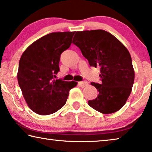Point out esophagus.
I'll return each instance as SVG.
<instances>
[{"instance_id":"esophagus-1","label":"esophagus","mask_w":152,"mask_h":152,"mask_svg":"<svg viewBox=\"0 0 152 152\" xmlns=\"http://www.w3.org/2000/svg\"><path fill=\"white\" fill-rule=\"evenodd\" d=\"M78 85L79 86H80V87L82 88H84L85 87V86H86L88 85V83L86 81H84V82H79L78 83Z\"/></svg>"}]
</instances>
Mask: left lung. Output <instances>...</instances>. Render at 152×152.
<instances>
[{
  "label": "left lung",
  "mask_w": 152,
  "mask_h": 152,
  "mask_svg": "<svg viewBox=\"0 0 152 152\" xmlns=\"http://www.w3.org/2000/svg\"><path fill=\"white\" fill-rule=\"evenodd\" d=\"M72 43L80 49L89 65L100 67L102 83H91L99 91L88 105L102 114L114 113L124 106L134 80L130 53L112 34L103 30L76 32Z\"/></svg>",
  "instance_id": "obj_1"
}]
</instances>
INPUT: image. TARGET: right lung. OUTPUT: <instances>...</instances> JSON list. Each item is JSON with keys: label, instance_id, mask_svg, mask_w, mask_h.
<instances>
[{"label": "right lung", "instance_id": "obj_1", "mask_svg": "<svg viewBox=\"0 0 152 152\" xmlns=\"http://www.w3.org/2000/svg\"><path fill=\"white\" fill-rule=\"evenodd\" d=\"M75 32H52L25 50L19 62L18 80L28 107L40 115L56 112L66 104L74 81L55 80L61 54L72 44Z\"/></svg>", "mask_w": 152, "mask_h": 152}]
</instances>
